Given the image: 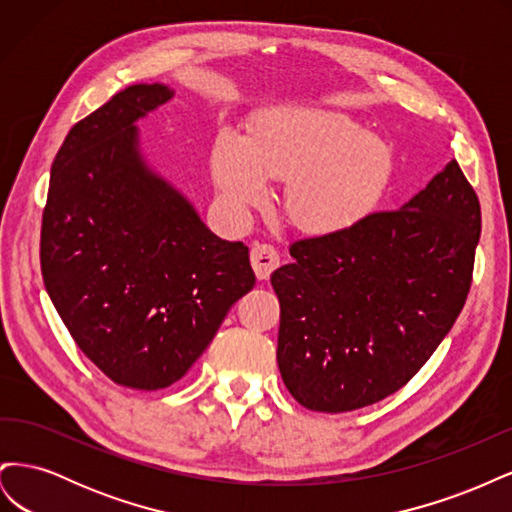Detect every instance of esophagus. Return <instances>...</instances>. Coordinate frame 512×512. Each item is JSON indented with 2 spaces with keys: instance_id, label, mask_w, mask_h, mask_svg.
I'll list each match as a JSON object with an SVG mask.
<instances>
[{
  "instance_id": "34e87169",
  "label": "esophagus",
  "mask_w": 512,
  "mask_h": 512,
  "mask_svg": "<svg viewBox=\"0 0 512 512\" xmlns=\"http://www.w3.org/2000/svg\"><path fill=\"white\" fill-rule=\"evenodd\" d=\"M252 258V267L258 280H269V275L280 267V254L273 245L267 243H256L250 252Z\"/></svg>"
}]
</instances>
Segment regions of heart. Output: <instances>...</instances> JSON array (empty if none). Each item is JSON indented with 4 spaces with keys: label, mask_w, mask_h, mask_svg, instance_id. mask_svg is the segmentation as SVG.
Returning a JSON list of instances; mask_svg holds the SVG:
<instances>
[{
    "label": "heart",
    "mask_w": 512,
    "mask_h": 512,
    "mask_svg": "<svg viewBox=\"0 0 512 512\" xmlns=\"http://www.w3.org/2000/svg\"><path fill=\"white\" fill-rule=\"evenodd\" d=\"M222 207L243 218L269 200L267 181H286L284 211L305 235L359 228L391 188V145L354 119L309 106L262 113L245 134H224L211 151Z\"/></svg>",
    "instance_id": "obj_1"
}]
</instances>
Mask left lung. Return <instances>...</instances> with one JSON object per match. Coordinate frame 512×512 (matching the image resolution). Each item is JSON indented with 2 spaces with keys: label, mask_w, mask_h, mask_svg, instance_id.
<instances>
[{
  "label": "left lung",
  "mask_w": 512,
  "mask_h": 512,
  "mask_svg": "<svg viewBox=\"0 0 512 512\" xmlns=\"http://www.w3.org/2000/svg\"><path fill=\"white\" fill-rule=\"evenodd\" d=\"M478 237V196L453 160L397 211L294 241L292 262L271 275L290 395L309 410L348 412L399 391L453 329Z\"/></svg>",
  "instance_id": "1"
}]
</instances>
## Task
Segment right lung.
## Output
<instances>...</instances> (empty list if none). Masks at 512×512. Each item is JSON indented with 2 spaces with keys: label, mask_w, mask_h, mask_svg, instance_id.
Listing matches in <instances>:
<instances>
[{
  "label": "right lung",
  "mask_w": 512,
  "mask_h": 512,
  "mask_svg": "<svg viewBox=\"0 0 512 512\" xmlns=\"http://www.w3.org/2000/svg\"><path fill=\"white\" fill-rule=\"evenodd\" d=\"M173 96L138 83L76 123L42 215L40 265L59 318L108 378L141 391L185 376L256 284L247 245L213 235L145 158L136 123Z\"/></svg>",
  "instance_id": "right-lung-1"
}]
</instances>
